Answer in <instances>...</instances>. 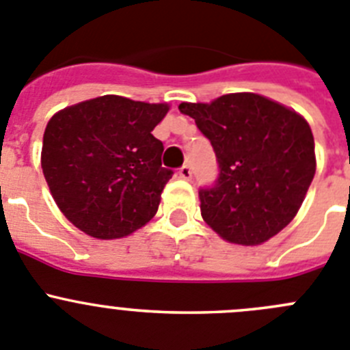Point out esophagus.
I'll use <instances>...</instances> for the list:
<instances>
[{"label": "esophagus", "instance_id": "34e87169", "mask_svg": "<svg viewBox=\"0 0 350 350\" xmlns=\"http://www.w3.org/2000/svg\"><path fill=\"white\" fill-rule=\"evenodd\" d=\"M178 176H179V178H181V179H190V178H191V169H190V165H183V167L178 171Z\"/></svg>", "mask_w": 350, "mask_h": 350}]
</instances>
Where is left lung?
I'll return each mask as SVG.
<instances>
[{"instance_id": "obj_1", "label": "left lung", "mask_w": 350, "mask_h": 350, "mask_svg": "<svg viewBox=\"0 0 350 350\" xmlns=\"http://www.w3.org/2000/svg\"><path fill=\"white\" fill-rule=\"evenodd\" d=\"M211 141L219 174L200 188V213L225 241L256 245L289 225L316 174L307 120L275 100L251 92L213 103H181Z\"/></svg>"}]
</instances>
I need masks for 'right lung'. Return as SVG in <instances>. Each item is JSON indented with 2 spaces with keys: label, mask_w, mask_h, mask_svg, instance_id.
<instances>
[{
  "label": "right lung",
  "mask_w": 350,
  "mask_h": 350,
  "mask_svg": "<svg viewBox=\"0 0 350 350\" xmlns=\"http://www.w3.org/2000/svg\"><path fill=\"white\" fill-rule=\"evenodd\" d=\"M169 105L100 96L61 109L43 134L42 169L53 200L77 228L120 239L157 214L172 171L152 134Z\"/></svg>",
  "instance_id": "right-lung-1"
}]
</instances>
